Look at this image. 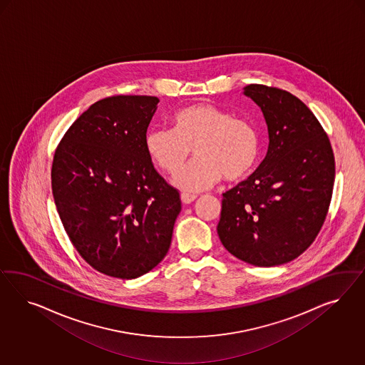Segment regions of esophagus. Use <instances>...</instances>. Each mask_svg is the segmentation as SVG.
<instances>
[{"label":"esophagus","instance_id":"34e87169","mask_svg":"<svg viewBox=\"0 0 365 365\" xmlns=\"http://www.w3.org/2000/svg\"><path fill=\"white\" fill-rule=\"evenodd\" d=\"M180 199H182V202L185 203V205H188V203H191V202H194L195 199H197V195H191V194H182L180 195Z\"/></svg>","mask_w":365,"mask_h":365}]
</instances>
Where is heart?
I'll use <instances>...</instances> for the list:
<instances>
[{"label":"heart","instance_id":"heart-1","mask_svg":"<svg viewBox=\"0 0 365 365\" xmlns=\"http://www.w3.org/2000/svg\"><path fill=\"white\" fill-rule=\"evenodd\" d=\"M170 122L173 130L147 131L144 147L155 166L173 177L195 151L198 159L175 180L186 192L209 190L223 177L227 182H240L259 163L261 133L255 123L237 118L232 110L197 103L175 110Z\"/></svg>","mask_w":365,"mask_h":365}]
</instances>
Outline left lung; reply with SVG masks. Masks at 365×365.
I'll return each instance as SVG.
<instances>
[{
	"label": "left lung",
	"mask_w": 365,
	"mask_h": 365,
	"mask_svg": "<svg viewBox=\"0 0 365 365\" xmlns=\"http://www.w3.org/2000/svg\"><path fill=\"white\" fill-rule=\"evenodd\" d=\"M243 89L264 113L269 148L255 173L223 194L217 232L226 250L245 262L282 265L320 232L331 205L334 155L299 98L262 84Z\"/></svg>",
	"instance_id": "1"
}]
</instances>
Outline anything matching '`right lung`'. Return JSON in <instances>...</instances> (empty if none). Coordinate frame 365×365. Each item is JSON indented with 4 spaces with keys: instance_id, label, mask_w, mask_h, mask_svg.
<instances>
[{
    "instance_id": "right-lung-1",
    "label": "right lung",
    "mask_w": 365,
    "mask_h": 365,
    "mask_svg": "<svg viewBox=\"0 0 365 365\" xmlns=\"http://www.w3.org/2000/svg\"><path fill=\"white\" fill-rule=\"evenodd\" d=\"M155 96L99 100L68 128L56 148L52 191L78 255L106 276L133 279L170 249L182 202L144 147Z\"/></svg>"
}]
</instances>
